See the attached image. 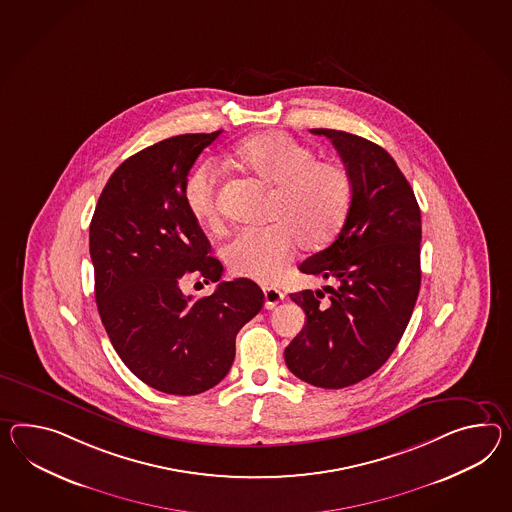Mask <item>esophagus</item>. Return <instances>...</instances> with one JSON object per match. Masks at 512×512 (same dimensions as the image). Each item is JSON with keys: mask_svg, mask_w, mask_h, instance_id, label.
Segmentation results:
<instances>
[{"mask_svg": "<svg viewBox=\"0 0 512 512\" xmlns=\"http://www.w3.org/2000/svg\"><path fill=\"white\" fill-rule=\"evenodd\" d=\"M285 300V294L281 290L274 287H264V307L266 309H274L275 305H279Z\"/></svg>", "mask_w": 512, "mask_h": 512, "instance_id": "1", "label": "esophagus"}]
</instances>
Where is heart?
<instances>
[{
    "mask_svg": "<svg viewBox=\"0 0 512 512\" xmlns=\"http://www.w3.org/2000/svg\"><path fill=\"white\" fill-rule=\"evenodd\" d=\"M231 163L274 188L268 227L240 229L225 242L222 257L235 275L275 283L296 246L318 250L331 242L348 216L353 185L348 170L316 159L314 151L279 131L253 135L235 146ZM218 168L196 166L185 181L183 200L196 222L216 225Z\"/></svg>",
    "mask_w": 512,
    "mask_h": 512,
    "instance_id": "obj_1",
    "label": "heart"
}]
</instances>
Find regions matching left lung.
I'll return each mask as SVG.
<instances>
[{"label": "left lung", "instance_id": "1", "mask_svg": "<svg viewBox=\"0 0 512 512\" xmlns=\"http://www.w3.org/2000/svg\"><path fill=\"white\" fill-rule=\"evenodd\" d=\"M311 133L333 142L353 196L333 244L300 264L303 274L331 285L290 294L307 324L285 349V362L309 385L344 388L377 372L407 329L422 279V216L409 181L381 146L337 129Z\"/></svg>", "mask_w": 512, "mask_h": 512}]
</instances>
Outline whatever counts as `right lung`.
Listing matches in <instances>:
<instances>
[{
  "mask_svg": "<svg viewBox=\"0 0 512 512\" xmlns=\"http://www.w3.org/2000/svg\"><path fill=\"white\" fill-rule=\"evenodd\" d=\"M222 131L166 138L120 164L90 222V259L101 322L125 366L148 387L194 396L218 385L235 338L261 311L251 279L222 281L192 298L190 277L218 283L224 266L188 212L183 188L201 151Z\"/></svg>",
  "mask_w": 512,
  "mask_h": 512,
  "instance_id": "obj_1",
  "label": "right lung"
}]
</instances>
